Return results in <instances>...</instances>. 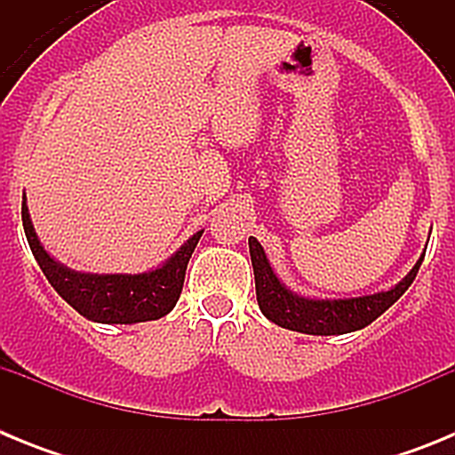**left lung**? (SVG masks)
Wrapping results in <instances>:
<instances>
[{"instance_id":"1","label":"left lung","mask_w":455,"mask_h":455,"mask_svg":"<svg viewBox=\"0 0 455 455\" xmlns=\"http://www.w3.org/2000/svg\"><path fill=\"white\" fill-rule=\"evenodd\" d=\"M248 246H251L252 271H255L257 303H259L262 315L275 325L305 332V335H344V332L360 331L369 325L403 296L424 262V257H419V262L412 267V271L389 291L360 296V299L312 300L296 296L277 280L267 255H264L262 243L255 236L248 239Z\"/></svg>"}]
</instances>
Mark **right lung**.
I'll use <instances>...</instances> for the list:
<instances>
[{
    "mask_svg": "<svg viewBox=\"0 0 455 455\" xmlns=\"http://www.w3.org/2000/svg\"><path fill=\"white\" fill-rule=\"evenodd\" d=\"M22 225L36 262H38L40 271L45 273L52 287L59 291L66 303L77 309L79 315L98 321V323H140V321H155L166 316L178 303L187 264L203 236V230L196 232L162 268H155L150 273L95 275V273L70 271L47 255L36 236L29 209L24 203Z\"/></svg>",
    "mask_w": 455,
    "mask_h": 455,
    "instance_id": "1",
    "label": "right lung"
}]
</instances>
